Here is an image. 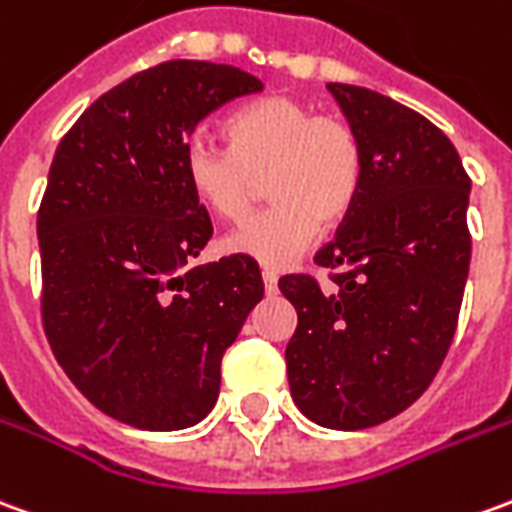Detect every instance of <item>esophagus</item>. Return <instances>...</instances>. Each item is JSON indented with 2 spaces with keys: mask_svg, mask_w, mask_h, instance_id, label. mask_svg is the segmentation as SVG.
I'll return each mask as SVG.
<instances>
[{
  "mask_svg": "<svg viewBox=\"0 0 512 512\" xmlns=\"http://www.w3.org/2000/svg\"><path fill=\"white\" fill-rule=\"evenodd\" d=\"M263 285H266V293H277V274L274 271H263Z\"/></svg>",
  "mask_w": 512,
  "mask_h": 512,
  "instance_id": "34e87169",
  "label": "esophagus"
}]
</instances>
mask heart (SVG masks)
Instances as JSON below:
<instances>
[{"label":"heart","mask_w":512,"mask_h":512,"mask_svg":"<svg viewBox=\"0 0 512 512\" xmlns=\"http://www.w3.org/2000/svg\"><path fill=\"white\" fill-rule=\"evenodd\" d=\"M230 149L191 138L182 171L196 199L219 219L241 221L255 207L260 180L277 202L227 238L232 255L288 268L305 255L321 224H341L360 194L363 152L349 124L291 96H271L227 121Z\"/></svg>","instance_id":"1"}]
</instances>
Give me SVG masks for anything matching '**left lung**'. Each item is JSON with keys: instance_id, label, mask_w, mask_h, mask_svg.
<instances>
[{"instance_id": "8db88e82", "label": "left lung", "mask_w": 512, "mask_h": 512, "mask_svg": "<svg viewBox=\"0 0 512 512\" xmlns=\"http://www.w3.org/2000/svg\"><path fill=\"white\" fill-rule=\"evenodd\" d=\"M360 141L363 182L335 241L316 255L335 288L280 280L296 307L285 346L296 407L327 430H366L416 402L455 338L471 263V180L452 141L368 88L327 85Z\"/></svg>"}]
</instances>
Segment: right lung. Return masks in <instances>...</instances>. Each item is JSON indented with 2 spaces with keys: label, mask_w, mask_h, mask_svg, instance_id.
<instances>
[{
  "label": "right lung",
  "mask_w": 512,
  "mask_h": 512,
  "mask_svg": "<svg viewBox=\"0 0 512 512\" xmlns=\"http://www.w3.org/2000/svg\"><path fill=\"white\" fill-rule=\"evenodd\" d=\"M257 91L227 63H160L99 96L52 160L38 210L46 338L82 396L138 430L213 410L221 357L263 299L252 257L194 263L213 224L182 171L196 124Z\"/></svg>",
  "instance_id": "obj_1"
}]
</instances>
